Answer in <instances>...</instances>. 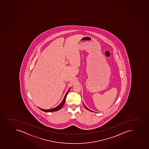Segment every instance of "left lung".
I'll list each match as a JSON object with an SVG mask.
<instances>
[{"label": "left lung", "mask_w": 149, "mask_h": 149, "mask_svg": "<svg viewBox=\"0 0 149 149\" xmlns=\"http://www.w3.org/2000/svg\"><path fill=\"white\" fill-rule=\"evenodd\" d=\"M84 107H85V108H86V109H87V110H88V111H91L90 109H88V108H87L85 106V105H84Z\"/></svg>", "instance_id": "obj_1"}]
</instances>
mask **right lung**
<instances>
[{"label": "right lung", "mask_w": 149, "mask_h": 149, "mask_svg": "<svg viewBox=\"0 0 149 149\" xmlns=\"http://www.w3.org/2000/svg\"><path fill=\"white\" fill-rule=\"evenodd\" d=\"M70 88L69 89L68 91L67 92V93L65 94V96L64 97V99H63V100L62 102H61V104H60L59 105H58V106L56 107H55V108H53V109H40V108H39L40 109H41V111H43L44 112H54V111H56L59 110L60 109H61V108H62V107L63 106V105H64L65 102V98H66L67 95L68 94V92L70 91Z\"/></svg>", "instance_id": "1"}]
</instances>
